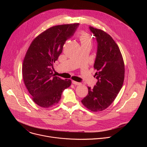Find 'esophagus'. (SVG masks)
Instances as JSON below:
<instances>
[{
	"label": "esophagus",
	"instance_id": "1",
	"mask_svg": "<svg viewBox=\"0 0 147 147\" xmlns=\"http://www.w3.org/2000/svg\"><path fill=\"white\" fill-rule=\"evenodd\" d=\"M72 83L73 84L76 85V86H79V85L81 84L80 82H77V81H72Z\"/></svg>",
	"mask_w": 147,
	"mask_h": 147
}]
</instances>
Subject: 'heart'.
<instances>
[{
    "mask_svg": "<svg viewBox=\"0 0 147 147\" xmlns=\"http://www.w3.org/2000/svg\"><path fill=\"white\" fill-rule=\"evenodd\" d=\"M78 36L81 42V45L90 44H91V38L90 35L85 31H81L78 34Z\"/></svg>",
    "mask_w": 147,
    "mask_h": 147,
    "instance_id": "b5f03b06",
    "label": "heart"
}]
</instances>
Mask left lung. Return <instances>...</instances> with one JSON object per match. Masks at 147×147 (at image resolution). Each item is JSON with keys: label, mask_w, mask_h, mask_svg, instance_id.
Instances as JSON below:
<instances>
[{"label": "left lung", "mask_w": 147, "mask_h": 147, "mask_svg": "<svg viewBox=\"0 0 147 147\" xmlns=\"http://www.w3.org/2000/svg\"><path fill=\"white\" fill-rule=\"evenodd\" d=\"M90 29L98 43L94 65L98 81L93 88L88 87V94L81 102L92 112H100L111 105L120 91L124 79V64L120 49L111 35L92 27Z\"/></svg>", "instance_id": "obj_1"}]
</instances>
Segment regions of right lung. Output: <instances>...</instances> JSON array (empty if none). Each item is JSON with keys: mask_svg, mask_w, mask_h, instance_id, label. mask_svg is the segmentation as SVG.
<instances>
[{"mask_svg": "<svg viewBox=\"0 0 147 147\" xmlns=\"http://www.w3.org/2000/svg\"><path fill=\"white\" fill-rule=\"evenodd\" d=\"M78 24L58 25L47 29L32 40L27 51L22 67L23 80L32 100L42 108L55 106L62 92L71 85L70 80L55 76L51 68Z\"/></svg>", "mask_w": 147, "mask_h": 147, "instance_id": "obj_1", "label": "right lung"}]
</instances>
